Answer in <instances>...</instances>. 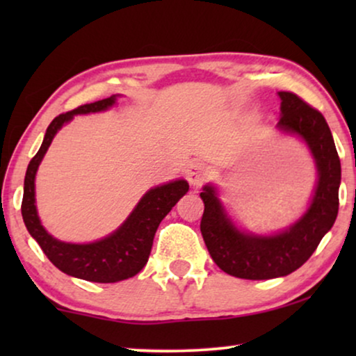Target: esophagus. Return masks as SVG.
<instances>
[{
	"label": "esophagus",
	"mask_w": 356,
	"mask_h": 356,
	"mask_svg": "<svg viewBox=\"0 0 356 356\" xmlns=\"http://www.w3.org/2000/svg\"><path fill=\"white\" fill-rule=\"evenodd\" d=\"M186 175H188V181L191 186H201L209 177V170L202 162L194 160V162L189 163Z\"/></svg>",
	"instance_id": "esophagus-1"
}]
</instances>
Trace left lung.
Returning a JSON list of instances; mask_svg holds the SVG:
<instances>
[{
  "label": "left lung",
  "instance_id": "1",
  "mask_svg": "<svg viewBox=\"0 0 356 356\" xmlns=\"http://www.w3.org/2000/svg\"><path fill=\"white\" fill-rule=\"evenodd\" d=\"M277 128L305 140L318 168V186L305 216L275 235L241 232L227 216L216 188L204 186L201 233L209 254L223 272L238 279L267 280L289 275L309 259L332 228L339 212L340 159L324 116L293 92H279Z\"/></svg>",
  "mask_w": 356,
  "mask_h": 356
}]
</instances>
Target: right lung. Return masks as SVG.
<instances>
[{
	"label": "right lung",
	"instance_id": "right-lung-1",
	"mask_svg": "<svg viewBox=\"0 0 356 356\" xmlns=\"http://www.w3.org/2000/svg\"><path fill=\"white\" fill-rule=\"evenodd\" d=\"M115 102L116 95H111L108 99L97 100L94 104L77 106L76 110L61 113L51 121L47 128L40 149L27 167L21 206L22 218L29 233L40 245L48 259L67 275L99 282V284H113V282L134 277L143 270V267L147 264L155 232L160 222L189 189L186 179H177V181L152 188L144 194L118 230L105 236L104 240L87 243V245L60 241L43 228L35 207V175L53 138L63 128V124L74 118V115L104 111L115 105Z\"/></svg>",
	"mask_w": 356,
	"mask_h": 356
}]
</instances>
